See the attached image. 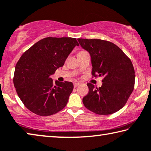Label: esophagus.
Returning <instances> with one entry per match:
<instances>
[{"label":"esophagus","instance_id":"1","mask_svg":"<svg viewBox=\"0 0 151 151\" xmlns=\"http://www.w3.org/2000/svg\"><path fill=\"white\" fill-rule=\"evenodd\" d=\"M74 87H78V86H79L81 84L79 83H74Z\"/></svg>","mask_w":151,"mask_h":151}]
</instances>
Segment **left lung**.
<instances>
[{
  "mask_svg": "<svg viewBox=\"0 0 151 151\" xmlns=\"http://www.w3.org/2000/svg\"><path fill=\"white\" fill-rule=\"evenodd\" d=\"M91 57L92 76H103L101 87L87 83L85 107L99 115L116 113L125 106L134 88L135 72L130 59L114 43L99 39L78 38Z\"/></svg>",
  "mask_w": 151,
  "mask_h": 151,
  "instance_id": "1",
  "label": "left lung"
}]
</instances>
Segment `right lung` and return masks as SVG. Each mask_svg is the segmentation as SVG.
I'll use <instances>...</instances> for the list:
<instances>
[{"label": "right lung", "instance_id": "add662e5", "mask_svg": "<svg viewBox=\"0 0 151 151\" xmlns=\"http://www.w3.org/2000/svg\"><path fill=\"white\" fill-rule=\"evenodd\" d=\"M78 43L76 38H44L24 52L15 66L13 83L27 108L40 116H49L64 108L73 90L71 82H56L50 77L63 66Z\"/></svg>", "mask_w": 151, "mask_h": 151}]
</instances>
